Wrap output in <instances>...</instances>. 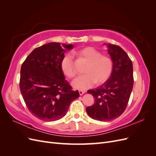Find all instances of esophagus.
Segmentation results:
<instances>
[{
    "label": "esophagus",
    "mask_w": 156,
    "mask_h": 156,
    "mask_svg": "<svg viewBox=\"0 0 156 156\" xmlns=\"http://www.w3.org/2000/svg\"><path fill=\"white\" fill-rule=\"evenodd\" d=\"M79 94H80V95H83V94L84 93V92H85V91H84V90H79Z\"/></svg>",
    "instance_id": "esophagus-1"
}]
</instances>
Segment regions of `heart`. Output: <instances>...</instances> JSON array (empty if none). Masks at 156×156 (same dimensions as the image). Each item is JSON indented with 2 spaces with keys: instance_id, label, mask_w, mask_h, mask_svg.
Masks as SVG:
<instances>
[{
  "instance_id": "b5f03b06",
  "label": "heart",
  "mask_w": 156,
  "mask_h": 156,
  "mask_svg": "<svg viewBox=\"0 0 156 156\" xmlns=\"http://www.w3.org/2000/svg\"><path fill=\"white\" fill-rule=\"evenodd\" d=\"M73 54L80 62L86 63L83 69L84 74L72 83L75 88L86 90L95 83L101 84L110 78L114 68V63L110 56L101 55L100 51L92 47L75 51ZM61 69L69 79H73L76 75L74 61L68 55H66L61 61Z\"/></svg>"
}]
</instances>
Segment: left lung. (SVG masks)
Segmentation results:
<instances>
[{
  "label": "left lung",
  "mask_w": 156,
  "mask_h": 156,
  "mask_svg": "<svg viewBox=\"0 0 156 156\" xmlns=\"http://www.w3.org/2000/svg\"><path fill=\"white\" fill-rule=\"evenodd\" d=\"M108 53L114 63L110 78L96 89L88 93L93 96L94 104L87 107L89 116L94 120L111 121L124 112L133 86V64L120 47L108 44Z\"/></svg>",
  "instance_id": "8db88e82"
}]
</instances>
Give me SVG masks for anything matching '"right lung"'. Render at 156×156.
Segmentation results:
<instances>
[{"mask_svg": "<svg viewBox=\"0 0 156 156\" xmlns=\"http://www.w3.org/2000/svg\"><path fill=\"white\" fill-rule=\"evenodd\" d=\"M66 49L73 45L62 44ZM60 43L51 42L33 50L22 64L20 87L32 114L44 121H55L66 115L70 103L79 97L65 79L61 69L64 57Z\"/></svg>", "mask_w": 156, "mask_h": 156, "instance_id": "obj_1", "label": "right lung"}]
</instances>
